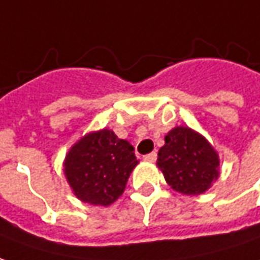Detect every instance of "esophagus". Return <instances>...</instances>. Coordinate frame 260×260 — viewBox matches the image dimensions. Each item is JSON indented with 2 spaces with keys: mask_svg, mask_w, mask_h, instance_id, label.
Returning <instances> with one entry per match:
<instances>
[{
  "mask_svg": "<svg viewBox=\"0 0 260 260\" xmlns=\"http://www.w3.org/2000/svg\"><path fill=\"white\" fill-rule=\"evenodd\" d=\"M156 158H158L156 152H151V153H148V155H145V156H144V159L148 160V162H155V160H156Z\"/></svg>",
  "mask_w": 260,
  "mask_h": 260,
  "instance_id": "1",
  "label": "esophagus"
}]
</instances>
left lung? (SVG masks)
I'll return each mask as SVG.
<instances>
[{
	"label": "left lung",
	"instance_id": "obj_1",
	"mask_svg": "<svg viewBox=\"0 0 260 260\" xmlns=\"http://www.w3.org/2000/svg\"><path fill=\"white\" fill-rule=\"evenodd\" d=\"M219 155L209 141L188 126H175L165 137L156 165L167 183L182 195H202L219 178Z\"/></svg>",
	"mask_w": 260,
	"mask_h": 260
}]
</instances>
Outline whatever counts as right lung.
<instances>
[{
  "label": "right lung",
  "instance_id": "add662e5",
  "mask_svg": "<svg viewBox=\"0 0 260 260\" xmlns=\"http://www.w3.org/2000/svg\"><path fill=\"white\" fill-rule=\"evenodd\" d=\"M138 162L134 146L104 128L88 132L71 146L63 175L79 201L108 206L122 195Z\"/></svg>",
  "mask_w": 260,
  "mask_h": 260
}]
</instances>
